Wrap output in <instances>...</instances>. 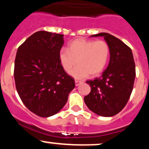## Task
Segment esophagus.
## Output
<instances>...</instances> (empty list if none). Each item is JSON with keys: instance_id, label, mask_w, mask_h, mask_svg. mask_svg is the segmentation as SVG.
<instances>
[{"instance_id": "obj_1", "label": "esophagus", "mask_w": 149, "mask_h": 149, "mask_svg": "<svg viewBox=\"0 0 149 149\" xmlns=\"http://www.w3.org/2000/svg\"><path fill=\"white\" fill-rule=\"evenodd\" d=\"M82 83H83V82L79 81V80H75V84H76V86H78V85L81 84Z\"/></svg>"}]
</instances>
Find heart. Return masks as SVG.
<instances>
[{"label": "heart", "mask_w": 149, "mask_h": 149, "mask_svg": "<svg viewBox=\"0 0 149 149\" xmlns=\"http://www.w3.org/2000/svg\"><path fill=\"white\" fill-rule=\"evenodd\" d=\"M110 46L104 40L78 38L69 43L68 49L62 48L59 52L61 66L66 72H71L77 79H83L89 75L94 77L105 69L110 58Z\"/></svg>", "instance_id": "1"}]
</instances>
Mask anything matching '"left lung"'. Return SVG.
<instances>
[{"label":"left lung","mask_w":149,"mask_h":149,"mask_svg":"<svg viewBox=\"0 0 149 149\" xmlns=\"http://www.w3.org/2000/svg\"><path fill=\"white\" fill-rule=\"evenodd\" d=\"M99 36L110 46V61L102 76L86 81L91 92L84 101L95 113L111 117L121 111L129 100L136 76L135 63L132 49L122 40L107 33L91 36Z\"/></svg>","instance_id":"left-lung-1"}]
</instances>
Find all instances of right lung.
<instances>
[{
    "mask_svg": "<svg viewBox=\"0 0 149 149\" xmlns=\"http://www.w3.org/2000/svg\"><path fill=\"white\" fill-rule=\"evenodd\" d=\"M64 35L40 31L19 47L15 61L14 77L22 102L33 113L47 118L64 107L74 79L59 61Z\"/></svg>",
    "mask_w": 149,
    "mask_h": 149,
    "instance_id": "1",
    "label": "right lung"
}]
</instances>
